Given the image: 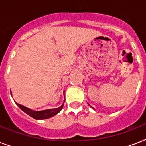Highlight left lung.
I'll use <instances>...</instances> for the list:
<instances>
[{"label":"left lung","mask_w":146,"mask_h":146,"mask_svg":"<svg viewBox=\"0 0 146 146\" xmlns=\"http://www.w3.org/2000/svg\"><path fill=\"white\" fill-rule=\"evenodd\" d=\"M93 108V109H94V108Z\"/></svg>","instance_id":"left-lung-1"}]
</instances>
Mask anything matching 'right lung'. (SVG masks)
Masks as SVG:
<instances>
[{
    "label": "right lung",
    "instance_id": "1",
    "mask_svg": "<svg viewBox=\"0 0 146 146\" xmlns=\"http://www.w3.org/2000/svg\"><path fill=\"white\" fill-rule=\"evenodd\" d=\"M10 94H12L11 91H10ZM65 102V100H64ZM64 103L61 104V106H60L57 108H54V109H48V110H44V111H33L31 109L26 108V107L19 104L17 103V106L19 107V108L21 109L22 111H24L25 113H27L28 115L32 117L33 118L35 119V120H44V119H48L50 117H52L54 116L59 113L60 111H61L64 107Z\"/></svg>",
    "mask_w": 146,
    "mask_h": 146
}]
</instances>
